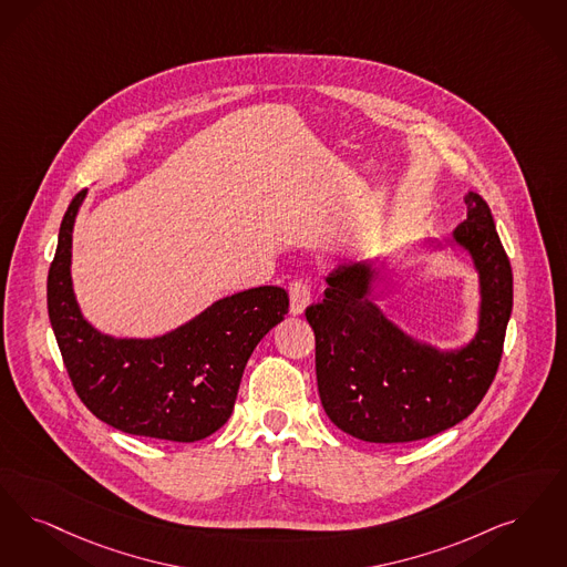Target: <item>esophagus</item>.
I'll return each mask as SVG.
<instances>
[{
  "mask_svg": "<svg viewBox=\"0 0 567 567\" xmlns=\"http://www.w3.org/2000/svg\"><path fill=\"white\" fill-rule=\"evenodd\" d=\"M289 299H291V303H289L291 315H293V317L303 315V310H306L308 303H310V289H308V285H306L303 280H293V282L289 285Z\"/></svg>",
  "mask_w": 567,
  "mask_h": 567,
  "instance_id": "obj_1",
  "label": "esophagus"
}]
</instances>
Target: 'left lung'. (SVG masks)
Instances as JSON below:
<instances>
[{
	"label": "left lung",
	"mask_w": 567,
	"mask_h": 567,
	"mask_svg": "<svg viewBox=\"0 0 567 567\" xmlns=\"http://www.w3.org/2000/svg\"><path fill=\"white\" fill-rule=\"evenodd\" d=\"M466 219L447 245L466 250L478 274V327L462 348L415 340L371 299L380 270L343 261L324 299L306 310L317 338L320 403L340 431L369 443H409L468 417L496 378L513 310V270L487 203L468 192ZM443 249L441 240H429Z\"/></svg>",
	"instance_id": "1"
}]
</instances>
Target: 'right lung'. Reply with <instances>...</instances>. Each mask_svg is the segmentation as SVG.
Listing matches in <instances>:
<instances>
[{
	"label": "right lung",
	"instance_id": "obj_1",
	"mask_svg": "<svg viewBox=\"0 0 567 567\" xmlns=\"http://www.w3.org/2000/svg\"><path fill=\"white\" fill-rule=\"evenodd\" d=\"M86 189L59 229L48 272V317L71 384L92 413L117 431L194 443L231 415L255 346L289 310L280 287H255L208 306L150 340L114 338L84 318L71 282V234Z\"/></svg>",
	"mask_w": 567,
	"mask_h": 567
}]
</instances>
